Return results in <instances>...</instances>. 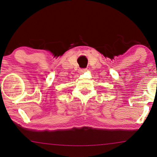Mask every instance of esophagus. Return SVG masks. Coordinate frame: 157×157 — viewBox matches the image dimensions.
Listing matches in <instances>:
<instances>
[{"instance_id":"esophagus-1","label":"esophagus","mask_w":157,"mask_h":157,"mask_svg":"<svg viewBox=\"0 0 157 157\" xmlns=\"http://www.w3.org/2000/svg\"><path fill=\"white\" fill-rule=\"evenodd\" d=\"M86 71H87L86 68H81V69H79L78 71L79 73H81V74H82V73Z\"/></svg>"}]
</instances>
